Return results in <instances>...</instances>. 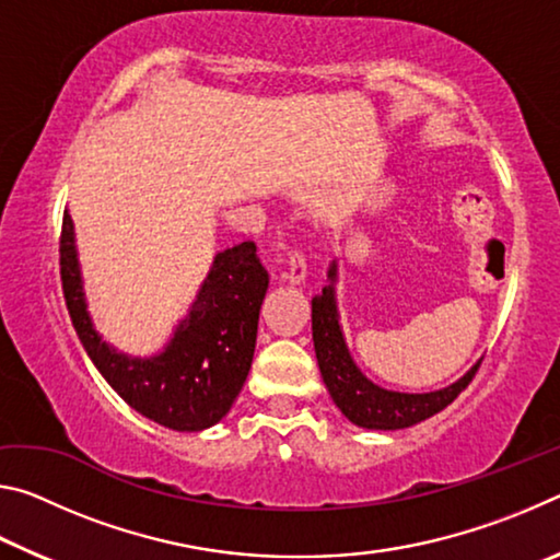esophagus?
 <instances>
[{
	"label": "esophagus",
	"instance_id": "obj_1",
	"mask_svg": "<svg viewBox=\"0 0 560 560\" xmlns=\"http://www.w3.org/2000/svg\"><path fill=\"white\" fill-rule=\"evenodd\" d=\"M281 279L291 281V283H301L303 279H306V259H303V254H299V252L289 254L287 269L281 271Z\"/></svg>",
	"mask_w": 560,
	"mask_h": 560
}]
</instances>
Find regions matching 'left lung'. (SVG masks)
Returning <instances> with one entry per match:
<instances>
[{"instance_id":"1","label":"left lung","mask_w":560,"mask_h":560,"mask_svg":"<svg viewBox=\"0 0 560 560\" xmlns=\"http://www.w3.org/2000/svg\"><path fill=\"white\" fill-rule=\"evenodd\" d=\"M328 277L330 281H336V264L330 267ZM311 328H314L318 368L330 397H334L338 410L343 412L350 422H355L358 428L368 430H402L442 412L444 407L452 405L454 397L471 383V377L477 375L481 365L477 363L467 375L459 377L457 383L438 393H393L373 385L355 368L338 326L334 287H326L324 293H318V296L311 301Z\"/></svg>"}]
</instances>
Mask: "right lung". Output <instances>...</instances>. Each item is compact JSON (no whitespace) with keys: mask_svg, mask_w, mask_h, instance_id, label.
I'll list each match as a JSON object with an SVG mask.
<instances>
[{"mask_svg":"<svg viewBox=\"0 0 560 560\" xmlns=\"http://www.w3.org/2000/svg\"><path fill=\"white\" fill-rule=\"evenodd\" d=\"M59 264L75 334L98 373L132 410L179 432L212 428L230 412L249 375L259 311L269 287V273L261 267L254 242L217 254L197 301L165 353L150 360L116 353L93 330L69 212H63L61 222Z\"/></svg>","mask_w":560,"mask_h":560,"instance_id":"obj_1","label":"right lung"}]
</instances>
